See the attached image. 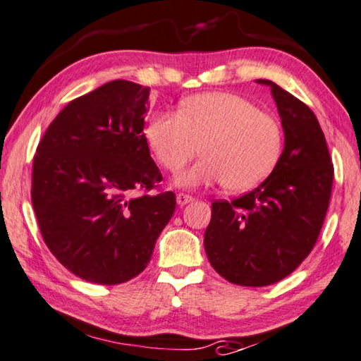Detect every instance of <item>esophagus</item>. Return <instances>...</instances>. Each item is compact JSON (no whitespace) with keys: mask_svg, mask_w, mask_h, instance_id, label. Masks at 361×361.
<instances>
[{"mask_svg":"<svg viewBox=\"0 0 361 361\" xmlns=\"http://www.w3.org/2000/svg\"><path fill=\"white\" fill-rule=\"evenodd\" d=\"M192 201H195V197L185 195V192H178V195H176V202H178V206H185V204H190Z\"/></svg>","mask_w":361,"mask_h":361,"instance_id":"34e87169","label":"esophagus"}]
</instances>
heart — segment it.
I'll return each mask as SVG.
<instances>
[{"label":"heart","mask_w":361,"mask_h":361,"mask_svg":"<svg viewBox=\"0 0 361 361\" xmlns=\"http://www.w3.org/2000/svg\"><path fill=\"white\" fill-rule=\"evenodd\" d=\"M146 137L159 164L178 171L201 152V160L183 171L176 185L195 190L227 183L248 191L264 181L282 155L281 125L245 97L211 92L181 102L180 113L154 116Z\"/></svg>","instance_id":"1"}]
</instances>
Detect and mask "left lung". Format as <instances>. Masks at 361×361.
<instances>
[{
	"label": "left lung",
	"mask_w": 361,
	"mask_h": 361,
	"mask_svg": "<svg viewBox=\"0 0 361 361\" xmlns=\"http://www.w3.org/2000/svg\"><path fill=\"white\" fill-rule=\"evenodd\" d=\"M285 134L272 173L255 190L212 202L204 248L228 282L266 287L292 274L318 240L329 207L334 166L318 118L308 105L267 79Z\"/></svg>",
	"instance_id": "8db88e82"
}]
</instances>
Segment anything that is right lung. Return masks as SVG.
Returning a JSON list of instances; mask_svg holds the SVG:
<instances>
[{"label": "right lung", "mask_w": 361, "mask_h": 361, "mask_svg": "<svg viewBox=\"0 0 361 361\" xmlns=\"http://www.w3.org/2000/svg\"><path fill=\"white\" fill-rule=\"evenodd\" d=\"M149 92L123 79L100 85L69 102L37 147L32 206L43 241L87 282L141 274L175 212L173 192H147L162 181L142 131Z\"/></svg>", "instance_id": "right-lung-1"}]
</instances>
